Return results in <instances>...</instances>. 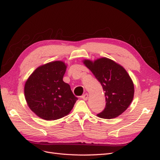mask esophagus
Masks as SVG:
<instances>
[{"mask_svg":"<svg viewBox=\"0 0 160 160\" xmlns=\"http://www.w3.org/2000/svg\"><path fill=\"white\" fill-rule=\"evenodd\" d=\"M88 93H85L84 95H83L82 96V97H81V98L82 99H84V101H87V100L88 99Z\"/></svg>","mask_w":160,"mask_h":160,"instance_id":"34e87169","label":"esophagus"}]
</instances>
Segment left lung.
Segmentation results:
<instances>
[{"label":"left lung","mask_w":160,"mask_h":160,"mask_svg":"<svg viewBox=\"0 0 160 160\" xmlns=\"http://www.w3.org/2000/svg\"><path fill=\"white\" fill-rule=\"evenodd\" d=\"M83 63L101 83L106 97V107L98 117L111 119L121 115L132 103L134 86L127 71L110 58L102 57Z\"/></svg>","instance_id":"obj_1"}]
</instances>
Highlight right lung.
<instances>
[{"instance_id":"add662e5","label":"right lung","mask_w":160,"mask_h":160,"mask_svg":"<svg viewBox=\"0 0 160 160\" xmlns=\"http://www.w3.org/2000/svg\"><path fill=\"white\" fill-rule=\"evenodd\" d=\"M66 69L61 61L50 62L38 67L26 81L27 105L41 118L52 121L64 117L75 104L78 98L62 80Z\"/></svg>"}]
</instances>
